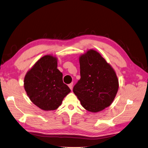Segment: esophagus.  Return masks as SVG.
I'll use <instances>...</instances> for the list:
<instances>
[{
    "instance_id": "34e87169",
    "label": "esophagus",
    "mask_w": 148,
    "mask_h": 148,
    "mask_svg": "<svg viewBox=\"0 0 148 148\" xmlns=\"http://www.w3.org/2000/svg\"><path fill=\"white\" fill-rule=\"evenodd\" d=\"M73 83H70L69 85V86L70 88L71 89V90H72V89H73Z\"/></svg>"
}]
</instances>
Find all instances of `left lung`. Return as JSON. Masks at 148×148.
Segmentation results:
<instances>
[{
	"label": "left lung",
	"instance_id": "8db88e82",
	"mask_svg": "<svg viewBox=\"0 0 148 148\" xmlns=\"http://www.w3.org/2000/svg\"><path fill=\"white\" fill-rule=\"evenodd\" d=\"M81 78L73 91L82 106L97 113L108 107L116 95L119 83L114 70L98 51L89 50L79 58Z\"/></svg>",
	"mask_w": 148,
	"mask_h": 148
}]
</instances>
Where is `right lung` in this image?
Returning a JSON list of instances; mask_svg holds the SVG:
<instances>
[{
    "instance_id": "right-lung-1",
    "label": "right lung",
    "mask_w": 148,
    "mask_h": 148,
    "mask_svg": "<svg viewBox=\"0 0 148 148\" xmlns=\"http://www.w3.org/2000/svg\"><path fill=\"white\" fill-rule=\"evenodd\" d=\"M24 88L34 105L45 110H55L71 90L63 82V74L57 69V58L43 56L27 71Z\"/></svg>"
}]
</instances>
